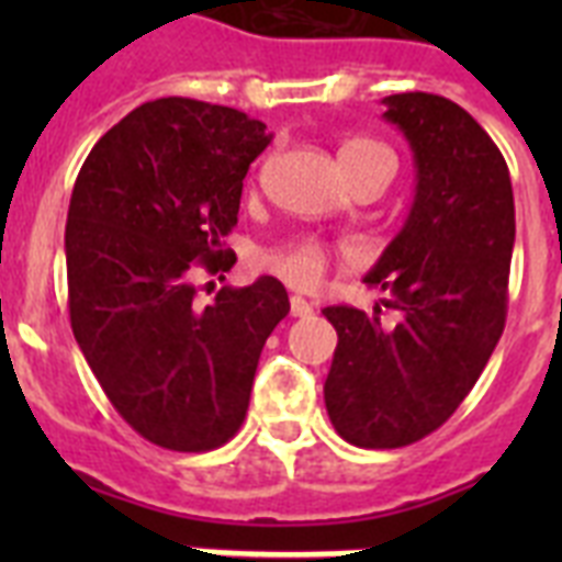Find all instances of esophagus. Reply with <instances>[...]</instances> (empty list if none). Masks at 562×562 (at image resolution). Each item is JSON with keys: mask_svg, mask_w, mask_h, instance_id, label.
Here are the masks:
<instances>
[{"mask_svg": "<svg viewBox=\"0 0 562 562\" xmlns=\"http://www.w3.org/2000/svg\"><path fill=\"white\" fill-rule=\"evenodd\" d=\"M312 312H315V308H312V303H308V300L291 297V315H294V317H308V315H312Z\"/></svg>", "mask_w": 562, "mask_h": 562, "instance_id": "1", "label": "esophagus"}]
</instances>
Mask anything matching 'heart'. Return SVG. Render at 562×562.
<instances>
[{
    "mask_svg": "<svg viewBox=\"0 0 562 562\" xmlns=\"http://www.w3.org/2000/svg\"><path fill=\"white\" fill-rule=\"evenodd\" d=\"M341 162L347 169V178L352 171H359L361 166H370V162H384V166L396 169L393 154L382 143H373V139H352V143L344 145ZM326 265H329V250L317 238H294L289 245L273 247V250L262 254L265 271L277 273L282 282H289L294 289L317 285L321 277H324Z\"/></svg>",
    "mask_w": 562,
    "mask_h": 562,
    "instance_id": "heart-1",
    "label": "heart"
}]
</instances>
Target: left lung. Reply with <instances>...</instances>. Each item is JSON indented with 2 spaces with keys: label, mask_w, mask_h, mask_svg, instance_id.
Masks as SVG:
<instances>
[{
  "label": "left lung",
  "mask_w": 562,
  "mask_h": 562,
  "mask_svg": "<svg viewBox=\"0 0 562 562\" xmlns=\"http://www.w3.org/2000/svg\"><path fill=\"white\" fill-rule=\"evenodd\" d=\"M384 108L414 151L417 194L364 282L391 291L384 306L400 317L324 308L338 333L326 411L361 449L417 443L467 400L505 329L516 238L507 162L467 110L431 92H396Z\"/></svg>",
  "instance_id": "1"
}]
</instances>
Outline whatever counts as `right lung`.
<instances>
[{
  "label": "right lung",
  "instance_id": "1",
  "mask_svg": "<svg viewBox=\"0 0 562 562\" xmlns=\"http://www.w3.org/2000/svg\"><path fill=\"white\" fill-rule=\"evenodd\" d=\"M259 119L194 99H157L101 136L66 215L69 321L113 408L145 440L210 452L245 423L256 364L289 315L285 285L259 277L198 306V271L233 268Z\"/></svg>",
  "mask_w": 562,
  "mask_h": 562
}]
</instances>
